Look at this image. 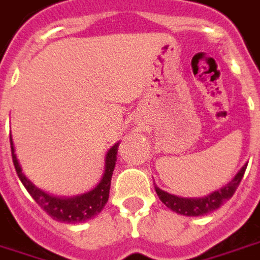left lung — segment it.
Masks as SVG:
<instances>
[{
  "label": "left lung",
  "instance_id": "8db88e82",
  "mask_svg": "<svg viewBox=\"0 0 260 260\" xmlns=\"http://www.w3.org/2000/svg\"><path fill=\"white\" fill-rule=\"evenodd\" d=\"M246 166L248 165H245L244 168L238 172L237 176L226 186L219 188L218 191H214V193L207 196L204 199H180V197L172 196V194L166 193V191H161L160 188H157V187H155L156 193H157L159 199L161 200V203L165 206L176 211L177 214H183V215H188V217L203 215V214L217 210L231 199L234 193L237 191L242 177H244Z\"/></svg>",
  "mask_w": 260,
  "mask_h": 260
}]
</instances>
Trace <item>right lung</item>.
<instances>
[{"label":"right lung","mask_w":260,"mask_h":260,"mask_svg":"<svg viewBox=\"0 0 260 260\" xmlns=\"http://www.w3.org/2000/svg\"><path fill=\"white\" fill-rule=\"evenodd\" d=\"M11 141V152H12V161L15 166L16 174L19 177V180L22 181L25 188L28 190V193L32 196V199L35 200L39 204L43 211H46L56 221H63V222H81L86 219L91 218L94 215H97L108 201L110 197V187H111V177L114 168H115V161H117V152L118 145H114L105 159V173L103 179L99 183V186L94 190L83 196H77L73 199H57L53 196L43 193L38 187H35L30 181L25 177L22 173V169L19 166V163L16 160L15 150L12 146V139Z\"/></svg>","instance_id":"obj_1"}]
</instances>
